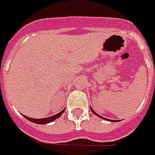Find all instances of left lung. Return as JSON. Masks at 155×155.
Instances as JSON below:
<instances>
[{"mask_svg": "<svg viewBox=\"0 0 155 155\" xmlns=\"http://www.w3.org/2000/svg\"><path fill=\"white\" fill-rule=\"evenodd\" d=\"M90 108H91V110H92V112H93V114H94L95 115H97V116H98V117H100L101 118H103V119H105V120H108V121H111V122H116V120H112V119H107V118H104V117H102V116H100V115H98L97 114V113H96V112H95V111L93 110V108H92V107H90Z\"/></svg>", "mask_w": 155, "mask_h": 155, "instance_id": "obj_1", "label": "left lung"}]
</instances>
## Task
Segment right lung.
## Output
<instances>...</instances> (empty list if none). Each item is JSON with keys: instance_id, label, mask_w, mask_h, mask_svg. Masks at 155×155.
Returning <instances> with one entry per match:
<instances>
[{"instance_id": "add662e5", "label": "right lung", "mask_w": 155, "mask_h": 155, "mask_svg": "<svg viewBox=\"0 0 155 155\" xmlns=\"http://www.w3.org/2000/svg\"><path fill=\"white\" fill-rule=\"evenodd\" d=\"M65 111V108L62 110L60 113H58L57 114L53 115V116H51V117H48V118H29V117H27L26 115H23L25 118H27V120H29L31 123H34V124H48V123H51V122L54 121L55 119H57L61 115L63 114V112Z\"/></svg>"}]
</instances>
